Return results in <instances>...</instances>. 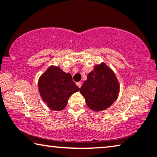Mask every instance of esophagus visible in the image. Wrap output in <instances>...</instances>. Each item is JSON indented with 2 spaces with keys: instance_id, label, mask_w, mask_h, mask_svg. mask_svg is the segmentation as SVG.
<instances>
[{
  "instance_id": "esophagus-1",
  "label": "esophagus",
  "mask_w": 157,
  "mask_h": 157,
  "mask_svg": "<svg viewBox=\"0 0 157 157\" xmlns=\"http://www.w3.org/2000/svg\"><path fill=\"white\" fill-rule=\"evenodd\" d=\"M76 85H77V86L78 87V88H81V86H82V83H81V82H77Z\"/></svg>"
}]
</instances>
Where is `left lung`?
Wrapping results in <instances>:
<instances>
[{
  "instance_id": "1",
  "label": "left lung",
  "mask_w": 157,
  "mask_h": 157,
  "mask_svg": "<svg viewBox=\"0 0 157 157\" xmlns=\"http://www.w3.org/2000/svg\"><path fill=\"white\" fill-rule=\"evenodd\" d=\"M120 84L114 71L105 62L95 64L80 89L89 109L99 112L110 107L117 100Z\"/></svg>"
}]
</instances>
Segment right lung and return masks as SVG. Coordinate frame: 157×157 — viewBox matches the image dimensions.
Wrapping results in <instances>:
<instances>
[{
  "instance_id": "right-lung-1",
  "label": "right lung",
  "mask_w": 157,
  "mask_h": 157,
  "mask_svg": "<svg viewBox=\"0 0 157 157\" xmlns=\"http://www.w3.org/2000/svg\"><path fill=\"white\" fill-rule=\"evenodd\" d=\"M38 86L43 101L54 111L63 110L72 94L80 90L72 80L71 74L55 65L50 66L41 74Z\"/></svg>"
}]
</instances>
